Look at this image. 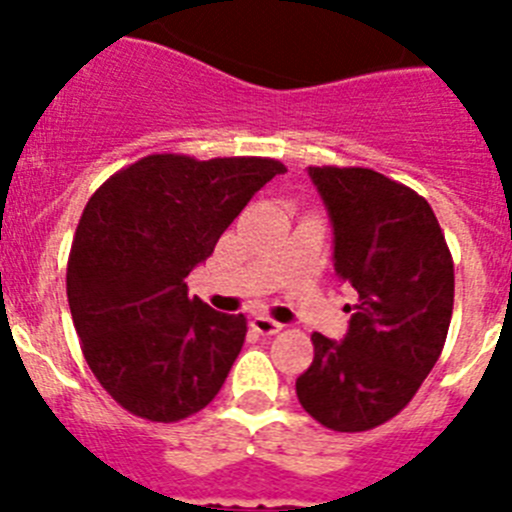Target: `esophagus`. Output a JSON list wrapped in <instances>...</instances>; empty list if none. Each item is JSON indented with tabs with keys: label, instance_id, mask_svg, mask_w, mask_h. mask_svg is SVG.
Segmentation results:
<instances>
[{
	"label": "esophagus",
	"instance_id": "1",
	"mask_svg": "<svg viewBox=\"0 0 512 512\" xmlns=\"http://www.w3.org/2000/svg\"><path fill=\"white\" fill-rule=\"evenodd\" d=\"M252 329L262 336H273L283 329V324H278V321H273V319H267V316H255V319H252Z\"/></svg>",
	"mask_w": 512,
	"mask_h": 512
}]
</instances>
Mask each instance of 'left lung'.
I'll return each mask as SVG.
<instances>
[{
  "label": "left lung",
  "instance_id": "left-lung-1",
  "mask_svg": "<svg viewBox=\"0 0 512 512\" xmlns=\"http://www.w3.org/2000/svg\"><path fill=\"white\" fill-rule=\"evenodd\" d=\"M334 229V270L357 293L342 342L313 331L303 411L342 434L398 416L434 370L454 308V262L434 209L370 168H308Z\"/></svg>",
  "mask_w": 512,
  "mask_h": 512
}]
</instances>
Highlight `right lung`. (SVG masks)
Wrapping results in <instances>:
<instances>
[{
	"label": "right lung",
	"mask_w": 512,
	"mask_h": 512,
	"mask_svg": "<svg viewBox=\"0 0 512 512\" xmlns=\"http://www.w3.org/2000/svg\"><path fill=\"white\" fill-rule=\"evenodd\" d=\"M280 173L273 158L147 155L89 199L68 255V306L91 372L124 411L173 423L222 390L247 319L188 296L186 278Z\"/></svg>",
	"instance_id": "add662e5"
}]
</instances>
